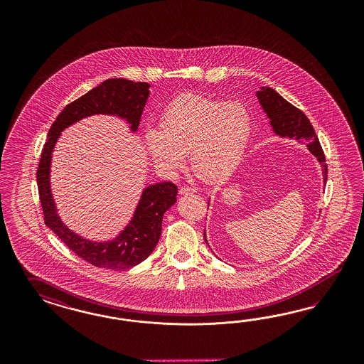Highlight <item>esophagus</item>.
Returning a JSON list of instances; mask_svg holds the SVG:
<instances>
[{"instance_id": "1", "label": "esophagus", "mask_w": 364, "mask_h": 364, "mask_svg": "<svg viewBox=\"0 0 364 364\" xmlns=\"http://www.w3.org/2000/svg\"><path fill=\"white\" fill-rule=\"evenodd\" d=\"M196 188L193 187H181L180 188V193L181 195H191V193H196Z\"/></svg>"}]
</instances>
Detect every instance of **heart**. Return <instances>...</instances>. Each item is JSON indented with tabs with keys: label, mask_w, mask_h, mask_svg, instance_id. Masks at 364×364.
<instances>
[{
	"label": "heart",
	"mask_w": 364,
	"mask_h": 364,
	"mask_svg": "<svg viewBox=\"0 0 364 364\" xmlns=\"http://www.w3.org/2000/svg\"><path fill=\"white\" fill-rule=\"evenodd\" d=\"M252 129V116L242 102L184 95L166 105L160 128H145L144 141L161 169L175 172L191 154L196 176L216 183L239 166Z\"/></svg>",
	"instance_id": "b5f03b06"
}]
</instances>
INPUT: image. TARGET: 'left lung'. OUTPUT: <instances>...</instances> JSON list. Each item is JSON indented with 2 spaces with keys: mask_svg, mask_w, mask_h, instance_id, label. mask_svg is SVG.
I'll return each instance as SVG.
<instances>
[{
  "mask_svg": "<svg viewBox=\"0 0 364 364\" xmlns=\"http://www.w3.org/2000/svg\"><path fill=\"white\" fill-rule=\"evenodd\" d=\"M256 95L260 101V105L263 107V110L271 120L269 122L274 132L282 137L299 140L303 145H306L309 152L318 159V161L323 168V181L326 186L328 168L326 164V157L321 149L319 139L314 131L309 117L299 108L294 107L291 102L283 99L272 88H262ZM204 240L207 242L205 231H204Z\"/></svg>",
  "mask_w": 364,
  "mask_h": 364,
  "instance_id": "8db88e82",
  "label": "left lung"
}]
</instances>
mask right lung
<instances>
[{"label": "right lung", "mask_w": 364, "mask_h": 364, "mask_svg": "<svg viewBox=\"0 0 364 364\" xmlns=\"http://www.w3.org/2000/svg\"><path fill=\"white\" fill-rule=\"evenodd\" d=\"M149 84L125 78H109L68 104L52 124L37 169V186L44 221L66 247L89 264L125 271L144 262L159 242L161 221L166 210L176 203L177 187L172 181L157 183L144 189L132 220L112 242H90L66 228L58 218L50 193L49 173L55 141L69 125L92 114H112L125 119L133 132L137 131Z\"/></svg>", "instance_id": "1"}]
</instances>
